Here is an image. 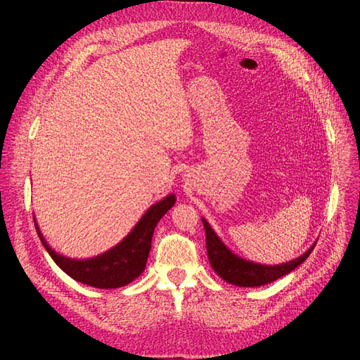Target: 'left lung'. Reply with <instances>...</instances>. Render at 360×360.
Segmentation results:
<instances>
[{
    "instance_id": "8db88e82",
    "label": "left lung",
    "mask_w": 360,
    "mask_h": 360,
    "mask_svg": "<svg viewBox=\"0 0 360 360\" xmlns=\"http://www.w3.org/2000/svg\"><path fill=\"white\" fill-rule=\"evenodd\" d=\"M202 224L205 229L207 255H209L213 270L224 281L240 288H258L289 274L297 266H300L315 248L314 243L304 255H300L289 262L277 264V266H262V264L247 261L231 252L224 247V243L214 233V231L210 228V224L207 223L205 219H202Z\"/></svg>"
}]
</instances>
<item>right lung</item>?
I'll return each instance as SVG.
<instances>
[{
	"label": "right lung",
	"instance_id": "1",
	"mask_svg": "<svg viewBox=\"0 0 360 360\" xmlns=\"http://www.w3.org/2000/svg\"><path fill=\"white\" fill-rule=\"evenodd\" d=\"M175 201V195L170 194L151 205L136 224V228L117 247L89 259H71L56 254L44 239L36 220L34 228L51 258L71 278L91 288L117 289L128 285L144 271L156 224Z\"/></svg>",
	"mask_w": 360,
	"mask_h": 360
}]
</instances>
